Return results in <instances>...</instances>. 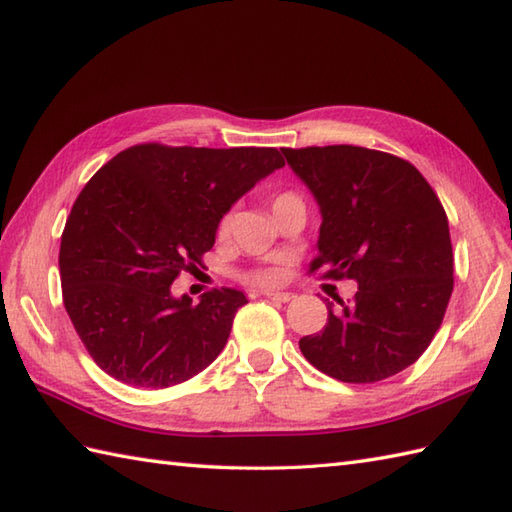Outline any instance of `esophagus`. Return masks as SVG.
<instances>
[{
  "label": "esophagus",
  "instance_id": "34e87169",
  "mask_svg": "<svg viewBox=\"0 0 512 512\" xmlns=\"http://www.w3.org/2000/svg\"><path fill=\"white\" fill-rule=\"evenodd\" d=\"M266 296L272 303H290L294 299L290 292H268Z\"/></svg>",
  "mask_w": 512,
  "mask_h": 512
}]
</instances>
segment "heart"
I'll return each instance as SVG.
<instances>
[{
	"label": "heart",
	"mask_w": 512,
	"mask_h": 512,
	"mask_svg": "<svg viewBox=\"0 0 512 512\" xmlns=\"http://www.w3.org/2000/svg\"><path fill=\"white\" fill-rule=\"evenodd\" d=\"M227 224L229 222L224 220L222 229H227ZM246 279L255 283V285H272V283H277L281 279V272L279 270H257V272H251V275H248Z\"/></svg>",
	"instance_id": "obj_1"
}]
</instances>
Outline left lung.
I'll return each mask as SVG.
<instances>
[{
    "label": "left lung",
    "mask_w": 512,
    "mask_h": 512,
    "mask_svg": "<svg viewBox=\"0 0 512 512\" xmlns=\"http://www.w3.org/2000/svg\"><path fill=\"white\" fill-rule=\"evenodd\" d=\"M318 202L312 270L351 279V303L327 305L320 334L299 340L305 360L347 384H373L417 362L443 323L454 253L441 200L412 163L360 146L281 148Z\"/></svg>",
    "instance_id": "8db88e82"
}]
</instances>
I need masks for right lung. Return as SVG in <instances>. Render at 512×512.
<instances>
[{"instance_id":"add662e5","label":"right lung","mask_w":512,"mask_h":512,"mask_svg":"<svg viewBox=\"0 0 512 512\" xmlns=\"http://www.w3.org/2000/svg\"><path fill=\"white\" fill-rule=\"evenodd\" d=\"M283 165L277 148L141 144L93 174L71 207L58 268L65 310L106 375L159 390L218 358L244 292L211 290L192 305L172 283L202 264L224 213Z\"/></svg>"}]
</instances>
